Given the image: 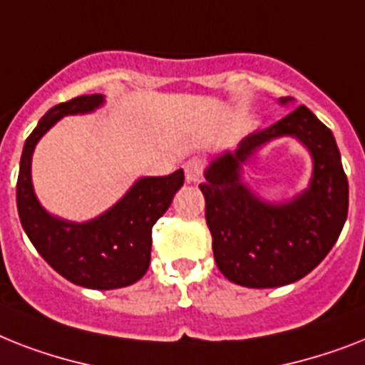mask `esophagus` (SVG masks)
I'll return each mask as SVG.
<instances>
[{"label":"esophagus","instance_id":"obj_1","mask_svg":"<svg viewBox=\"0 0 365 365\" xmlns=\"http://www.w3.org/2000/svg\"><path fill=\"white\" fill-rule=\"evenodd\" d=\"M204 168H206V165H204V161L200 157H192V159H189V161L185 163V178H187V182H198V180L202 178Z\"/></svg>","mask_w":365,"mask_h":365}]
</instances>
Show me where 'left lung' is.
Segmentation results:
<instances>
[{
    "label": "left lung",
    "mask_w": 365,
    "mask_h": 365,
    "mask_svg": "<svg viewBox=\"0 0 365 365\" xmlns=\"http://www.w3.org/2000/svg\"><path fill=\"white\" fill-rule=\"evenodd\" d=\"M283 134L304 141L316 167L304 195L272 207L245 189L239 167L257 147ZM198 187L206 200L217 268L229 281L250 289L283 287L309 274L330 253L349 212V182L336 138L304 105L274 125L251 133L234 153L215 159Z\"/></svg>",
    "instance_id": "left-lung-1"
}]
</instances>
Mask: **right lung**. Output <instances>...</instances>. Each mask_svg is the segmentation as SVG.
Returning a JSON list of instances; mask_svg holds the SVG:
<instances>
[{
    "mask_svg": "<svg viewBox=\"0 0 365 365\" xmlns=\"http://www.w3.org/2000/svg\"><path fill=\"white\" fill-rule=\"evenodd\" d=\"M103 103L101 93L59 103L41 118L26 138L16 182L20 223L38 255L59 275L86 289L129 287L146 274L152 257V229L183 185V170L161 178H142L101 217L69 223L41 208L31 185V153L38 138L67 114H84Z\"/></svg>",
    "mask_w": 365,
    "mask_h": 365,
    "instance_id": "obj_1",
    "label": "right lung"
}]
</instances>
